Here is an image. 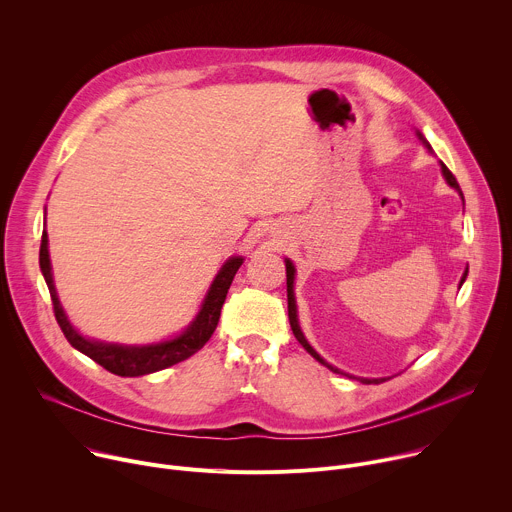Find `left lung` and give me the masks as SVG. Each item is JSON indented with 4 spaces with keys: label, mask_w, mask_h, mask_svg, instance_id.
<instances>
[{
    "label": "left lung",
    "mask_w": 512,
    "mask_h": 512,
    "mask_svg": "<svg viewBox=\"0 0 512 512\" xmlns=\"http://www.w3.org/2000/svg\"><path fill=\"white\" fill-rule=\"evenodd\" d=\"M417 133V137L421 139V143L425 145V148L431 152V145H429V141L423 137V133L421 131H415ZM440 168H442V176L446 178V182H448V186H452L458 194H460V198L464 200V194H462V190H460V184L456 182V178H454V174L446 168V164L444 162H440ZM466 275H468V267L464 269V273H462V279H460V287H462V283L466 281ZM285 277H287V316H289V326H291V330H294V336L298 338V342L320 362V364H324V367H328L332 373H340V375H344V377H350V379H358L360 383H364V385H377V383H383V381H387L389 377H383V379H362V377H354V375H348V373H342L340 369H336V367H332L330 362H326L314 348H312V344L306 340V336H304V332H302V326H300V320H298V304H296V291H294V283H296V265H294V261L291 259H285Z\"/></svg>",
    "instance_id": "left-lung-1"
}]
</instances>
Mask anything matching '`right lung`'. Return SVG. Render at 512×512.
I'll return each mask as SVG.
<instances>
[{
  "label": "right lung",
  "mask_w": 512,
  "mask_h": 512,
  "mask_svg": "<svg viewBox=\"0 0 512 512\" xmlns=\"http://www.w3.org/2000/svg\"><path fill=\"white\" fill-rule=\"evenodd\" d=\"M46 216V214H44ZM241 255L229 257L223 267L218 269L214 275L206 296L200 304L198 314L192 318V322L176 336L162 340V342H152V344H119V342H105V340H95L83 336L75 326L70 324L58 294H56V285L52 277V263H50V253H48V233H46V223L42 231V243H40V269L44 275V281L48 285L52 306H54V316L64 332L66 340L72 344V348H77L79 352L87 354L93 358L97 364H101L103 369L117 377H143L150 373L164 371L172 364H178L186 358H190L194 352H198L212 332L216 330L218 318H221V308L227 300V291L233 283L235 273L243 265Z\"/></svg>",
  "instance_id": "obj_1"
}]
</instances>
